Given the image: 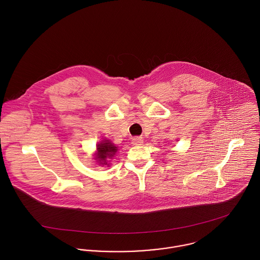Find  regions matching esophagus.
Listing matches in <instances>:
<instances>
[{
    "instance_id": "obj_1",
    "label": "esophagus",
    "mask_w": 260,
    "mask_h": 260,
    "mask_svg": "<svg viewBox=\"0 0 260 260\" xmlns=\"http://www.w3.org/2000/svg\"><path fill=\"white\" fill-rule=\"evenodd\" d=\"M143 143V139L141 137H135L132 139V144L133 145H141Z\"/></svg>"
}]
</instances>
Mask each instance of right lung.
Listing matches in <instances>:
<instances>
[{
  "label": "right lung",
  "instance_id": "obj_1",
  "mask_svg": "<svg viewBox=\"0 0 260 260\" xmlns=\"http://www.w3.org/2000/svg\"><path fill=\"white\" fill-rule=\"evenodd\" d=\"M118 147H116L110 140H103L97 144V151L94 154V159L99 165L109 166V162L117 152Z\"/></svg>",
  "mask_w": 260,
  "mask_h": 260
}]
</instances>
